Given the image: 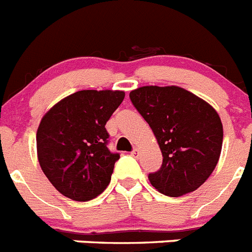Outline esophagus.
I'll return each instance as SVG.
<instances>
[{"mask_svg":"<svg viewBox=\"0 0 252 252\" xmlns=\"http://www.w3.org/2000/svg\"><path fill=\"white\" fill-rule=\"evenodd\" d=\"M139 154H140V150L137 149V148H135V149L131 152V156L132 157H139Z\"/></svg>","mask_w":252,"mask_h":252,"instance_id":"1","label":"esophagus"}]
</instances>
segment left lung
I'll return each mask as SVG.
<instances>
[{
	"instance_id": "1",
	"label": "left lung",
	"mask_w": 252,
	"mask_h": 252,
	"mask_svg": "<svg viewBox=\"0 0 252 252\" xmlns=\"http://www.w3.org/2000/svg\"><path fill=\"white\" fill-rule=\"evenodd\" d=\"M130 99L149 124L163 156L149 173L150 184L167 196L192 192L208 180L219 160L223 126L209 103L180 87H141Z\"/></svg>"
}]
</instances>
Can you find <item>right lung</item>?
I'll return each mask as SVG.
<instances>
[{
    "label": "right lung",
    "instance_id": "right-lung-1",
    "mask_svg": "<svg viewBox=\"0 0 252 252\" xmlns=\"http://www.w3.org/2000/svg\"><path fill=\"white\" fill-rule=\"evenodd\" d=\"M124 98L121 90H80L43 116L36 131L38 160L63 196L88 201L109 185L120 154L107 147L105 124Z\"/></svg>",
    "mask_w": 252,
    "mask_h": 252
}]
</instances>
